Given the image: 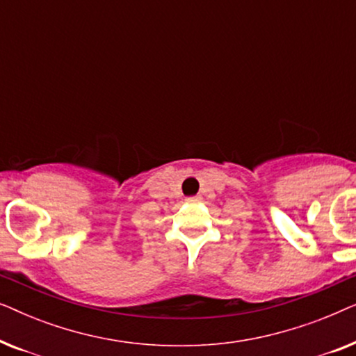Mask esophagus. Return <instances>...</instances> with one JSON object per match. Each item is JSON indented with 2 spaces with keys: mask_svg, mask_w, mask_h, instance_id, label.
Instances as JSON below:
<instances>
[{
  "mask_svg": "<svg viewBox=\"0 0 356 356\" xmlns=\"http://www.w3.org/2000/svg\"><path fill=\"white\" fill-rule=\"evenodd\" d=\"M188 201L189 202H194V201H197V197H188Z\"/></svg>",
  "mask_w": 356,
  "mask_h": 356,
  "instance_id": "34e87169",
  "label": "esophagus"
}]
</instances>
